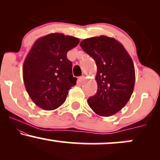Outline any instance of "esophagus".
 Segmentation results:
<instances>
[{
	"instance_id": "1",
	"label": "esophagus",
	"mask_w": 160,
	"mask_h": 160,
	"mask_svg": "<svg viewBox=\"0 0 160 160\" xmlns=\"http://www.w3.org/2000/svg\"><path fill=\"white\" fill-rule=\"evenodd\" d=\"M79 79H80V80L81 82H83L84 80H85V79H86V77L84 76V75H82V76H81V77H80V78H79Z\"/></svg>"
}]
</instances>
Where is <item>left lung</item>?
I'll return each mask as SVG.
<instances>
[{
	"instance_id": "obj_1",
	"label": "left lung",
	"mask_w": 160,
	"mask_h": 160,
	"mask_svg": "<svg viewBox=\"0 0 160 160\" xmlns=\"http://www.w3.org/2000/svg\"><path fill=\"white\" fill-rule=\"evenodd\" d=\"M80 46L98 68V89L88 98L89 107L102 117L115 114L132 94L135 74L131 57L114 38L103 35L83 40Z\"/></svg>"
}]
</instances>
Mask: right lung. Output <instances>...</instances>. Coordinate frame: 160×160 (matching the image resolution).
Masks as SVG:
<instances>
[{"label": "right lung", "instance_id": "add662e5", "mask_svg": "<svg viewBox=\"0 0 160 160\" xmlns=\"http://www.w3.org/2000/svg\"><path fill=\"white\" fill-rule=\"evenodd\" d=\"M79 39L63 34H50L34 43L23 65V80L33 102L52 111L65 102L68 90L76 85L72 62L67 52L78 46Z\"/></svg>", "mask_w": 160, "mask_h": 160}]
</instances>
